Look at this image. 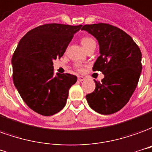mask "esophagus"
I'll return each mask as SVG.
<instances>
[{
  "label": "esophagus",
  "mask_w": 152,
  "mask_h": 152,
  "mask_svg": "<svg viewBox=\"0 0 152 152\" xmlns=\"http://www.w3.org/2000/svg\"><path fill=\"white\" fill-rule=\"evenodd\" d=\"M83 80H85V78L83 77V76H78V82H82V81H83Z\"/></svg>",
  "instance_id": "obj_1"
}]
</instances>
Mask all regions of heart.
<instances>
[{
    "mask_svg": "<svg viewBox=\"0 0 152 152\" xmlns=\"http://www.w3.org/2000/svg\"><path fill=\"white\" fill-rule=\"evenodd\" d=\"M92 42H94V41H93L92 38L89 37H83L81 39V43L85 50H86V49L88 48V46H89L90 44L92 43Z\"/></svg>",
    "mask_w": 152,
    "mask_h": 152,
    "instance_id": "b5f03b06",
    "label": "heart"
}]
</instances>
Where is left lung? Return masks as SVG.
Wrapping results in <instances>:
<instances>
[{
    "instance_id": "8db88e82",
    "label": "left lung",
    "mask_w": 152,
    "mask_h": 152,
    "mask_svg": "<svg viewBox=\"0 0 152 152\" xmlns=\"http://www.w3.org/2000/svg\"><path fill=\"white\" fill-rule=\"evenodd\" d=\"M95 37L100 56L93 71L104 74L102 83L86 96L89 106L102 115L119 111L129 101L142 72V53L133 38L123 30L107 23L87 24L82 28Z\"/></svg>"
}]
</instances>
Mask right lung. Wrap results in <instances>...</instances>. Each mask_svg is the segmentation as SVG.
<instances>
[{
  "label": "right lung",
  "instance_id": "add662e5",
  "mask_svg": "<svg viewBox=\"0 0 152 152\" xmlns=\"http://www.w3.org/2000/svg\"><path fill=\"white\" fill-rule=\"evenodd\" d=\"M82 25L48 23L30 30L13 55V81L27 105L42 115L64 108L69 90L77 82L70 74H54L53 61L61 58Z\"/></svg>",
  "mask_w": 152,
  "mask_h": 152
}]
</instances>
